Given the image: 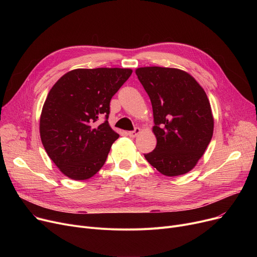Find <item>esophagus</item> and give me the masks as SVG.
<instances>
[{
    "label": "esophagus",
    "instance_id": "obj_1",
    "mask_svg": "<svg viewBox=\"0 0 257 257\" xmlns=\"http://www.w3.org/2000/svg\"><path fill=\"white\" fill-rule=\"evenodd\" d=\"M141 132H142V130H141L140 128H136L133 131H129V132H128V136H129L130 138H137Z\"/></svg>",
    "mask_w": 257,
    "mask_h": 257
}]
</instances>
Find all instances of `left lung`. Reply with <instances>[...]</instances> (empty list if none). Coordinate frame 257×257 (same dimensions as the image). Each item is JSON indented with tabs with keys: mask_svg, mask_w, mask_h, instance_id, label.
<instances>
[{
	"mask_svg": "<svg viewBox=\"0 0 257 257\" xmlns=\"http://www.w3.org/2000/svg\"><path fill=\"white\" fill-rule=\"evenodd\" d=\"M136 74L150 97L157 144L145 154L165 176L192 171L203 156L213 133L209 100L196 79L174 67L145 66Z\"/></svg>",
	"mask_w": 257,
	"mask_h": 257,
	"instance_id": "left-lung-1",
	"label": "left lung"
}]
</instances>
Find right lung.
<instances>
[{"mask_svg":"<svg viewBox=\"0 0 257 257\" xmlns=\"http://www.w3.org/2000/svg\"><path fill=\"white\" fill-rule=\"evenodd\" d=\"M131 69H76L64 74L49 91L39 119L48 156L73 180H86L104 166L118 134L108 124L113 94ZM105 116L106 120L96 121Z\"/></svg>","mask_w":257,"mask_h":257,"instance_id":"right-lung-1","label":"right lung"}]
</instances>
